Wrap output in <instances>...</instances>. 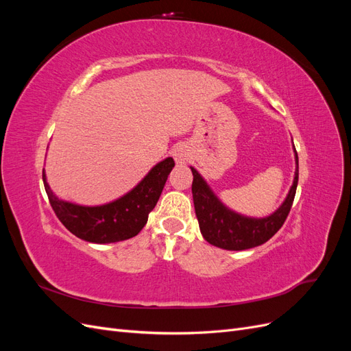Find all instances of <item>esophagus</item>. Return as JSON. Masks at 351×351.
Here are the masks:
<instances>
[{
	"mask_svg": "<svg viewBox=\"0 0 351 351\" xmlns=\"http://www.w3.org/2000/svg\"><path fill=\"white\" fill-rule=\"evenodd\" d=\"M173 158H174V161H176L178 165H184V164L189 161V158H190L189 147H187L186 145H178V146H176L174 151H173Z\"/></svg>",
	"mask_w": 351,
	"mask_h": 351,
	"instance_id": "34e87169",
	"label": "esophagus"
}]
</instances>
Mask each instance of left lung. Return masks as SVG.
Returning <instances> with one entry per match:
<instances>
[{
	"label": "left lung",
	"instance_id": "8db88e82",
	"mask_svg": "<svg viewBox=\"0 0 351 351\" xmlns=\"http://www.w3.org/2000/svg\"><path fill=\"white\" fill-rule=\"evenodd\" d=\"M293 149L295 171L290 192L274 214L263 218L244 217L227 208L212 192L205 178L196 171V168L190 167L193 173L192 193L196 217L202 236L208 243L226 250H246L267 243L282 227L285 218L289 217L295 196L297 182H299V156H297L294 145Z\"/></svg>",
	"mask_w": 351,
	"mask_h": 351
}]
</instances>
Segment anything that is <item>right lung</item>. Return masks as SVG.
<instances>
[{
    "instance_id": "right-lung-1",
    "label": "right lung",
    "mask_w": 351,
    "mask_h": 351,
    "mask_svg": "<svg viewBox=\"0 0 351 351\" xmlns=\"http://www.w3.org/2000/svg\"><path fill=\"white\" fill-rule=\"evenodd\" d=\"M173 167L174 159L165 158L130 192L110 204L98 206L77 205L57 197L47 182L45 169L42 173V180L49 204L62 226L84 241L105 244L123 241L139 234L147 222V215L162 193Z\"/></svg>"
}]
</instances>
